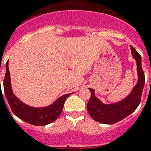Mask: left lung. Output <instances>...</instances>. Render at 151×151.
Segmentation results:
<instances>
[{
	"instance_id": "obj_1",
	"label": "left lung",
	"mask_w": 151,
	"mask_h": 151,
	"mask_svg": "<svg viewBox=\"0 0 151 151\" xmlns=\"http://www.w3.org/2000/svg\"><path fill=\"white\" fill-rule=\"evenodd\" d=\"M130 49L132 56L137 62L138 81L133 90L125 99L115 103L104 104L95 96V91L89 88L91 98L87 109L91 118L97 122L103 124H113L119 122L135 111L140 103L145 77L142 70L141 56L133 46H130Z\"/></svg>"
}]
</instances>
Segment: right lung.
Instances as JSON below:
<instances>
[{
	"instance_id": "add662e5",
	"label": "right lung",
	"mask_w": 151,
	"mask_h": 151,
	"mask_svg": "<svg viewBox=\"0 0 151 151\" xmlns=\"http://www.w3.org/2000/svg\"><path fill=\"white\" fill-rule=\"evenodd\" d=\"M3 84L6 99L13 113L24 122L35 126H46L54 122L60 115L67 98L72 94L62 95L53 103L46 107H32L24 104L14 95L12 91L8 61L6 63V73Z\"/></svg>"
}]
</instances>
